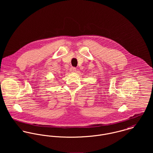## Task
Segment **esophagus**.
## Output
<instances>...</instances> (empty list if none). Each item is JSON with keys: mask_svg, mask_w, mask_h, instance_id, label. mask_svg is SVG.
Wrapping results in <instances>:
<instances>
[{"mask_svg": "<svg viewBox=\"0 0 153 153\" xmlns=\"http://www.w3.org/2000/svg\"><path fill=\"white\" fill-rule=\"evenodd\" d=\"M76 69L75 67H71L70 69V71L71 72H76Z\"/></svg>", "mask_w": 153, "mask_h": 153, "instance_id": "1", "label": "esophagus"}]
</instances>
